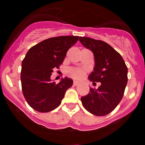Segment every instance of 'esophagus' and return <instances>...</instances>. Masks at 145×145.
Segmentation results:
<instances>
[{
    "label": "esophagus",
    "mask_w": 145,
    "mask_h": 145,
    "mask_svg": "<svg viewBox=\"0 0 145 145\" xmlns=\"http://www.w3.org/2000/svg\"><path fill=\"white\" fill-rule=\"evenodd\" d=\"M79 84V82L78 81H76V80H74L73 82V85L74 86H78Z\"/></svg>",
    "instance_id": "esophagus-1"
}]
</instances>
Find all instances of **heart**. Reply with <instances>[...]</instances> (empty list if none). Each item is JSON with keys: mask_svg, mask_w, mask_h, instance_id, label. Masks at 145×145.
<instances>
[{"mask_svg": "<svg viewBox=\"0 0 145 145\" xmlns=\"http://www.w3.org/2000/svg\"><path fill=\"white\" fill-rule=\"evenodd\" d=\"M69 75L74 78L79 79L85 75V71L80 68H70L67 71Z\"/></svg>", "mask_w": 145, "mask_h": 145, "instance_id": "heart-1", "label": "heart"}]
</instances>
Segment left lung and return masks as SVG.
<instances>
[{
    "mask_svg": "<svg viewBox=\"0 0 145 145\" xmlns=\"http://www.w3.org/2000/svg\"><path fill=\"white\" fill-rule=\"evenodd\" d=\"M83 46L94 56L95 66L88 76L93 82H100L97 89L81 97L82 105L87 111L97 116L110 113L122 99L128 82V68L121 55L105 42L88 37H80Z\"/></svg>",
    "mask_w": 145,
    "mask_h": 145,
    "instance_id": "1",
    "label": "left lung"
}]
</instances>
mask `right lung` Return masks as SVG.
Returning a JSON list of instances; mask_svg holds the SVG:
<instances>
[{
    "label": "right lung",
    "instance_id": "add662e5",
    "mask_svg": "<svg viewBox=\"0 0 145 145\" xmlns=\"http://www.w3.org/2000/svg\"><path fill=\"white\" fill-rule=\"evenodd\" d=\"M78 40V36H59L46 39L29 49L22 62L21 83L23 95L35 110L48 112L61 104L66 91L73 81L61 78L52 82L54 69H59L67 52Z\"/></svg>",
    "mask_w": 145,
    "mask_h": 145
}]
</instances>
